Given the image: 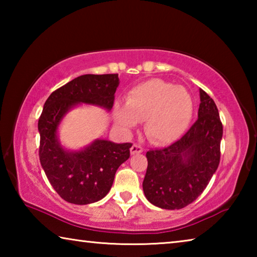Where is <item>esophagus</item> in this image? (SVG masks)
I'll return each mask as SVG.
<instances>
[{
	"mask_svg": "<svg viewBox=\"0 0 257 257\" xmlns=\"http://www.w3.org/2000/svg\"><path fill=\"white\" fill-rule=\"evenodd\" d=\"M143 151H144V149H143V146L139 145V144H134V145L132 146V149H130V152H132V154L142 153Z\"/></svg>",
	"mask_w": 257,
	"mask_h": 257,
	"instance_id": "1",
	"label": "esophagus"
}]
</instances>
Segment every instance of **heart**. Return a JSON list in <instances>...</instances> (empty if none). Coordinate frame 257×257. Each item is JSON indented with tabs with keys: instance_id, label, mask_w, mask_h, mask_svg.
Wrapping results in <instances>:
<instances>
[{
	"instance_id": "obj_1",
	"label": "heart",
	"mask_w": 257,
	"mask_h": 257,
	"mask_svg": "<svg viewBox=\"0 0 257 257\" xmlns=\"http://www.w3.org/2000/svg\"><path fill=\"white\" fill-rule=\"evenodd\" d=\"M193 111V97L186 88L151 79L130 90L125 97V108H115V119L125 129L144 120V132L151 142L169 144L186 132Z\"/></svg>"
}]
</instances>
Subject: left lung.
Segmentation results:
<instances>
[{
	"label": "left lung",
	"instance_id": "left-lung-1",
	"mask_svg": "<svg viewBox=\"0 0 257 257\" xmlns=\"http://www.w3.org/2000/svg\"><path fill=\"white\" fill-rule=\"evenodd\" d=\"M198 118L170 146L146 153L143 181L145 196L153 205L180 210L201 195L220 163L223 125L213 99L199 89Z\"/></svg>",
	"mask_w": 257,
	"mask_h": 257
}]
</instances>
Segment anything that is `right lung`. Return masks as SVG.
<instances>
[{"label":"right lung","instance_id":"add662e5","mask_svg":"<svg viewBox=\"0 0 257 257\" xmlns=\"http://www.w3.org/2000/svg\"><path fill=\"white\" fill-rule=\"evenodd\" d=\"M119 85L118 73L82 75L52 93L38 120L40 161L54 190L71 204L85 205L110 191L118 168L130 156L132 143L96 141L84 151L67 152L59 144L56 129L68 110L78 103L111 110Z\"/></svg>","mask_w":257,"mask_h":257}]
</instances>
